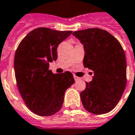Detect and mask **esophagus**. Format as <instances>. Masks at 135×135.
<instances>
[{
  "label": "esophagus",
  "instance_id": "esophagus-1",
  "mask_svg": "<svg viewBox=\"0 0 135 135\" xmlns=\"http://www.w3.org/2000/svg\"><path fill=\"white\" fill-rule=\"evenodd\" d=\"M74 80L76 81H78V80H79V78L78 76H74Z\"/></svg>",
  "mask_w": 135,
  "mask_h": 135
}]
</instances>
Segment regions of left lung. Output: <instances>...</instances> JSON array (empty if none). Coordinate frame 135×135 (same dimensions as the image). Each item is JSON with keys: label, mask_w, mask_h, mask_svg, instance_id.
I'll list each match as a JSON object with an SVG mask.
<instances>
[{"label": "left lung", "mask_w": 135, "mask_h": 135, "mask_svg": "<svg viewBox=\"0 0 135 135\" xmlns=\"http://www.w3.org/2000/svg\"><path fill=\"white\" fill-rule=\"evenodd\" d=\"M73 35L84 45V67L94 72L80 93L86 110L95 115L109 113L117 105L127 84L125 51L117 39L100 28L76 31Z\"/></svg>", "instance_id": "1"}]
</instances>
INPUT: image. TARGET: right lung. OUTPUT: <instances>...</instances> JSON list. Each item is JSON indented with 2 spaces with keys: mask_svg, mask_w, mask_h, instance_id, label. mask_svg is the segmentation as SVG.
I'll list each match as a JSON object with an SVG mask.
<instances>
[{
  "mask_svg": "<svg viewBox=\"0 0 135 135\" xmlns=\"http://www.w3.org/2000/svg\"><path fill=\"white\" fill-rule=\"evenodd\" d=\"M72 31L40 27L31 31L15 51L14 69L21 97L32 113L50 116L62 107L64 93L74 83L69 71L53 74L49 62L57 59V47Z\"/></svg>",
  "mask_w": 135,
  "mask_h": 135,
  "instance_id": "1",
  "label": "right lung"
}]
</instances>
